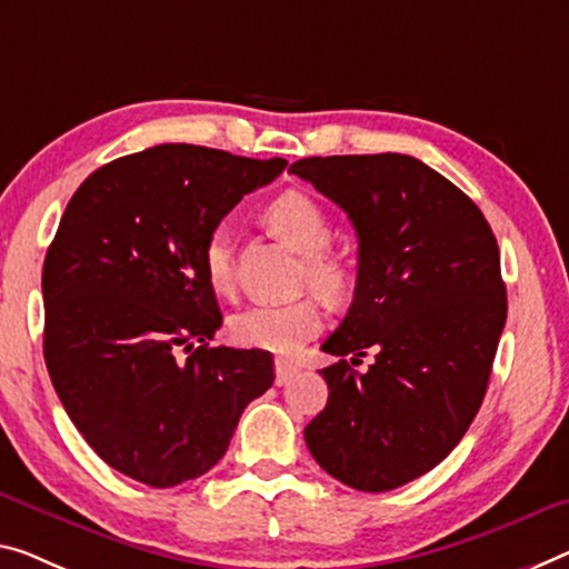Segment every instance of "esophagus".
<instances>
[{"label": "esophagus", "instance_id": "1", "mask_svg": "<svg viewBox=\"0 0 569 569\" xmlns=\"http://www.w3.org/2000/svg\"><path fill=\"white\" fill-rule=\"evenodd\" d=\"M297 366L295 363H290V361H282V358H277V363H274V373H277V383L279 387H284L287 381L292 379V376H297Z\"/></svg>", "mask_w": 569, "mask_h": 569}]
</instances>
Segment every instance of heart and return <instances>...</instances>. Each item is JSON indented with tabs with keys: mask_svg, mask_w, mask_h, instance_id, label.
<instances>
[{
	"mask_svg": "<svg viewBox=\"0 0 569 569\" xmlns=\"http://www.w3.org/2000/svg\"><path fill=\"white\" fill-rule=\"evenodd\" d=\"M261 221L284 247L305 257V282L328 300L340 302L351 292V267L330 254L333 223L318 200L302 190H287L264 208ZM206 282L213 292H229L233 284V249L226 226L208 231L200 251ZM322 330V308L315 297L290 305H254L231 318V338L243 348L292 356Z\"/></svg>",
	"mask_w": 569,
	"mask_h": 569,
	"instance_id": "heart-1",
	"label": "heart"
}]
</instances>
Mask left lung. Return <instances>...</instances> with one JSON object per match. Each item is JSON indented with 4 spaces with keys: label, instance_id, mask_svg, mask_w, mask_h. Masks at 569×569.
<instances>
[{
    "label": "left lung",
    "instance_id": "1",
    "mask_svg": "<svg viewBox=\"0 0 569 569\" xmlns=\"http://www.w3.org/2000/svg\"><path fill=\"white\" fill-rule=\"evenodd\" d=\"M290 172L351 218L353 302L322 351L328 405L305 427L318 466L356 491H391L450 456L486 397L506 322L491 226L440 172L409 154L305 157ZM366 347V375L352 362Z\"/></svg>",
    "mask_w": 569,
    "mask_h": 569
}]
</instances>
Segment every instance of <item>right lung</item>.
<instances>
[{
    "mask_svg": "<svg viewBox=\"0 0 569 569\" xmlns=\"http://www.w3.org/2000/svg\"><path fill=\"white\" fill-rule=\"evenodd\" d=\"M284 164L160 144L91 172L60 218L42 264L50 381L96 456L139 483L208 473L274 383L269 351L211 346L223 318L200 251Z\"/></svg>",
    "mask_w": 569,
    "mask_h": 569,
    "instance_id": "1",
    "label": "right lung"
}]
</instances>
